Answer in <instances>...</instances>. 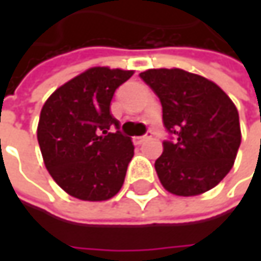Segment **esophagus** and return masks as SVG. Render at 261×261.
Here are the masks:
<instances>
[{
    "instance_id": "1",
    "label": "esophagus",
    "mask_w": 261,
    "mask_h": 261,
    "mask_svg": "<svg viewBox=\"0 0 261 261\" xmlns=\"http://www.w3.org/2000/svg\"><path fill=\"white\" fill-rule=\"evenodd\" d=\"M152 137V131H148L145 136H139V137H134V142L137 143V145H140V143H143V142H146V140H149Z\"/></svg>"
}]
</instances>
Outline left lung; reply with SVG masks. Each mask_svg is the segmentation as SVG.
Returning <instances> with one entry per match:
<instances>
[{
  "label": "left lung",
  "mask_w": 261,
  "mask_h": 261,
  "mask_svg": "<svg viewBox=\"0 0 261 261\" xmlns=\"http://www.w3.org/2000/svg\"><path fill=\"white\" fill-rule=\"evenodd\" d=\"M139 75L159 96L171 134L154 165L160 182L178 196L213 189L233 168L242 140L233 101L213 81L177 68Z\"/></svg>",
  "instance_id": "1"
}]
</instances>
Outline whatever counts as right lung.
Masks as SVG:
<instances>
[{
    "mask_svg": "<svg viewBox=\"0 0 261 261\" xmlns=\"http://www.w3.org/2000/svg\"><path fill=\"white\" fill-rule=\"evenodd\" d=\"M131 75L133 71L90 68L60 86L42 107V157L54 181L71 196L106 201L124 184L134 146L119 130L110 102ZM110 126L117 131L110 133Z\"/></svg>",
    "mask_w": 261,
    "mask_h": 261,
    "instance_id": "right-lung-1",
    "label": "right lung"
}]
</instances>
